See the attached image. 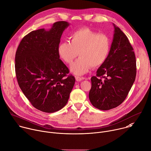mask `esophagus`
<instances>
[{
	"label": "esophagus",
	"mask_w": 151,
	"mask_h": 151,
	"mask_svg": "<svg viewBox=\"0 0 151 151\" xmlns=\"http://www.w3.org/2000/svg\"><path fill=\"white\" fill-rule=\"evenodd\" d=\"M75 79H76V81H78V82H79V81H82V80L84 79V78H83V77L76 76V77H75Z\"/></svg>",
	"instance_id": "esophagus-1"
}]
</instances>
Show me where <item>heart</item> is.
<instances>
[{
    "label": "heart",
    "instance_id": "obj_1",
    "mask_svg": "<svg viewBox=\"0 0 151 151\" xmlns=\"http://www.w3.org/2000/svg\"><path fill=\"white\" fill-rule=\"evenodd\" d=\"M111 49L109 36L99 33L90 28L83 27L74 31L69 40L61 42L57 51L60 57L67 64H71L70 71L76 75L87 73L91 68H97L106 61Z\"/></svg>",
    "mask_w": 151,
    "mask_h": 151
}]
</instances>
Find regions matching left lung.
<instances>
[{
    "instance_id": "left-lung-1",
    "label": "left lung",
    "mask_w": 151,
    "mask_h": 151,
    "mask_svg": "<svg viewBox=\"0 0 151 151\" xmlns=\"http://www.w3.org/2000/svg\"><path fill=\"white\" fill-rule=\"evenodd\" d=\"M109 54L91 78L89 99L96 108L107 111L120 105L127 97L136 76L133 48L126 35L114 24Z\"/></svg>"
}]
</instances>
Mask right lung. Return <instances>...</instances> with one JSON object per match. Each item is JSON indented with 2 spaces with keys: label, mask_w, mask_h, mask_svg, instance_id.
<instances>
[{
  "label": "right lung",
  "mask_w": 151,
  "mask_h": 151,
  "mask_svg": "<svg viewBox=\"0 0 151 151\" xmlns=\"http://www.w3.org/2000/svg\"><path fill=\"white\" fill-rule=\"evenodd\" d=\"M66 21L54 23L48 30L40 29L26 35L15 54L17 81L36 109L47 113L65 106L75 82V77L60 59L57 48Z\"/></svg>",
  "instance_id": "add662e5"
}]
</instances>
